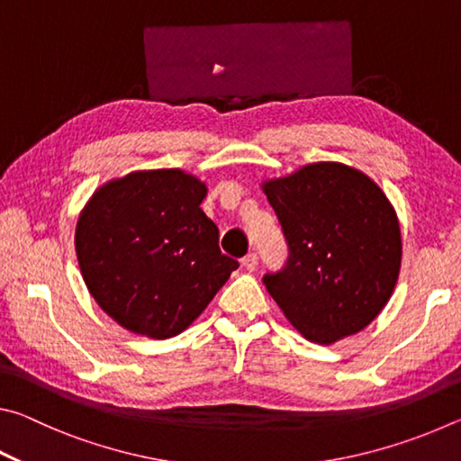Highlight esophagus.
I'll use <instances>...</instances> for the list:
<instances>
[{"mask_svg":"<svg viewBox=\"0 0 461 461\" xmlns=\"http://www.w3.org/2000/svg\"><path fill=\"white\" fill-rule=\"evenodd\" d=\"M241 267H244L248 272L256 270V267H258V256H256L254 252H249L248 256H244V258H241Z\"/></svg>","mask_w":461,"mask_h":461,"instance_id":"1","label":"esophagus"}]
</instances>
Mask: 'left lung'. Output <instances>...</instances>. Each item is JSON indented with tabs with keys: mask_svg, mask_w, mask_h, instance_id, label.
<instances>
[{
	"mask_svg": "<svg viewBox=\"0 0 461 461\" xmlns=\"http://www.w3.org/2000/svg\"><path fill=\"white\" fill-rule=\"evenodd\" d=\"M283 225L288 260L264 276L272 299L303 338L330 346L380 315L401 272L399 217L368 175L313 162L262 181Z\"/></svg>",
	"mask_w": 461,
	"mask_h": 461,
	"instance_id": "8db88e82",
	"label": "left lung"
}]
</instances>
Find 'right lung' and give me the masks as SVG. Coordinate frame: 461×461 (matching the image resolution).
<instances>
[{"instance_id": "add662e5", "label": "right lung", "mask_w": 461, "mask_h": 461, "mask_svg": "<svg viewBox=\"0 0 461 461\" xmlns=\"http://www.w3.org/2000/svg\"><path fill=\"white\" fill-rule=\"evenodd\" d=\"M205 194L201 178L156 168L112 178L85 203L77 260L93 299L123 330L175 338L238 268L203 213Z\"/></svg>"}]
</instances>
